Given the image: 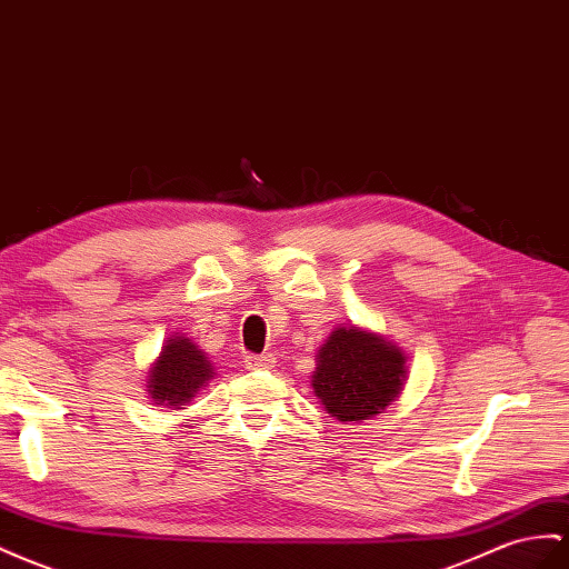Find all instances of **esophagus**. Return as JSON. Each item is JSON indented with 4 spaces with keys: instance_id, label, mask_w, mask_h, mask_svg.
<instances>
[{
    "instance_id": "34e87169",
    "label": "esophagus",
    "mask_w": 569,
    "mask_h": 569,
    "mask_svg": "<svg viewBox=\"0 0 569 569\" xmlns=\"http://www.w3.org/2000/svg\"><path fill=\"white\" fill-rule=\"evenodd\" d=\"M247 368L249 371H268V368H272L274 366V357H270V355H263V357H256V355H251V357H247Z\"/></svg>"
}]
</instances>
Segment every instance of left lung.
I'll return each instance as SVG.
<instances>
[{
  "instance_id": "1",
  "label": "left lung",
  "mask_w": 569,
  "mask_h": 569,
  "mask_svg": "<svg viewBox=\"0 0 569 569\" xmlns=\"http://www.w3.org/2000/svg\"><path fill=\"white\" fill-rule=\"evenodd\" d=\"M402 347L359 326H337L318 347L311 388L330 417L363 423L402 395L409 363Z\"/></svg>"
}]
</instances>
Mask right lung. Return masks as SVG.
I'll list each match as a JSON object with an SVG mask.
<instances>
[{
  "instance_id": "right-lung-1",
  "label": "right lung",
  "mask_w": 569,
  "mask_h": 569,
  "mask_svg": "<svg viewBox=\"0 0 569 569\" xmlns=\"http://www.w3.org/2000/svg\"><path fill=\"white\" fill-rule=\"evenodd\" d=\"M214 378V366L206 351L187 335H170L162 342L158 359L150 363L146 390L158 407L183 409L191 399L208 388Z\"/></svg>"
}]
</instances>
